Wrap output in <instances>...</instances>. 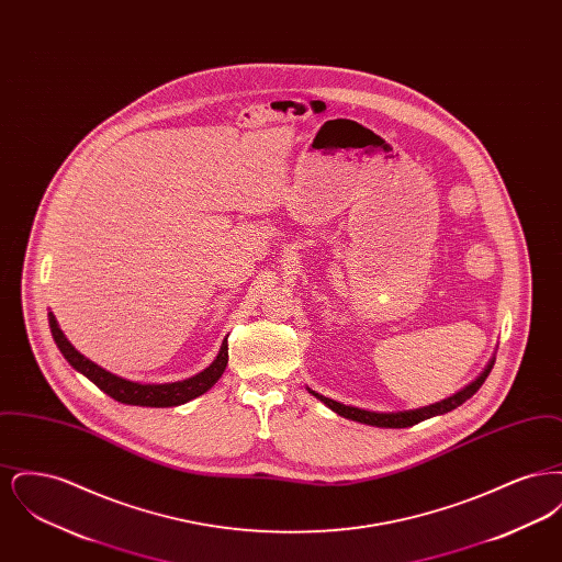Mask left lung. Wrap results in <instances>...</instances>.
<instances>
[{"instance_id":"8db88e82","label":"left lung","mask_w":562,"mask_h":562,"mask_svg":"<svg viewBox=\"0 0 562 562\" xmlns=\"http://www.w3.org/2000/svg\"><path fill=\"white\" fill-rule=\"evenodd\" d=\"M491 369H493V362L484 369V373H482L476 381H472L468 387H463L461 392H457L454 396L447 398V401L436 402V404H429V406L417 408V411H401V413H373V411H364V408L346 406V404H341V402L330 401V398L321 396V394H316V392H312V390H310V392H312L318 401L324 402L328 408H333L337 415H341V417H346V419H351V422H360V424L376 426V428H411V426H415V424H419V422H424V419H429V417H434V415L449 413V411H453V408H457L459 404H463L468 398H472V396L481 390V385L484 383V379L488 376V373H491Z\"/></svg>"}]
</instances>
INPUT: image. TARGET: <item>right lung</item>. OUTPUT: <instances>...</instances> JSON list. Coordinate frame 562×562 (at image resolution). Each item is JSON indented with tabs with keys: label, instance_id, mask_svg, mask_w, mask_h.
<instances>
[{
	"label": "right lung",
	"instance_id": "1",
	"mask_svg": "<svg viewBox=\"0 0 562 562\" xmlns=\"http://www.w3.org/2000/svg\"><path fill=\"white\" fill-rule=\"evenodd\" d=\"M48 324H50V333H53L54 344L60 349V353L65 356V360L80 371L83 376H88L99 390H103L113 401L122 402V404H134V406H179L186 402L193 401L198 396H202L204 392H209L214 383L218 381V376L225 371L229 353H227V339L223 341V346L218 349V356L209 369H204L202 373L186 379V381H177V383H161V385H145V383H134L128 379H122L117 374H111L105 369H101L99 364L90 362L86 356H81L78 349L74 348L67 337L63 335V330L58 328L53 312L48 314Z\"/></svg>",
	"mask_w": 562,
	"mask_h": 562
}]
</instances>
